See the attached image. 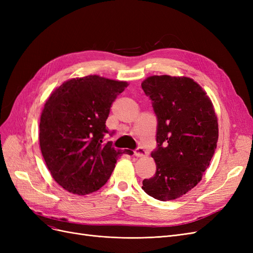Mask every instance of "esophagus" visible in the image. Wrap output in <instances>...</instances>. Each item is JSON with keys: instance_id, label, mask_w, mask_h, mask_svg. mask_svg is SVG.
<instances>
[{"instance_id": "1", "label": "esophagus", "mask_w": 253, "mask_h": 253, "mask_svg": "<svg viewBox=\"0 0 253 253\" xmlns=\"http://www.w3.org/2000/svg\"><path fill=\"white\" fill-rule=\"evenodd\" d=\"M134 154L137 157H142V156L147 155V151H145L144 148H142V147H138L134 151Z\"/></svg>"}]
</instances>
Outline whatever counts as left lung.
I'll use <instances>...</instances> for the list:
<instances>
[{
    "label": "left lung",
    "mask_w": 253,
    "mask_h": 253,
    "mask_svg": "<svg viewBox=\"0 0 253 253\" xmlns=\"http://www.w3.org/2000/svg\"><path fill=\"white\" fill-rule=\"evenodd\" d=\"M141 87L157 118L156 173L142 189L158 201L186 194L202 180L216 149L218 125L209 97L192 79L152 76Z\"/></svg>",
    "instance_id": "left-lung-1"
}]
</instances>
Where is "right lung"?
I'll return each instance as SVG.
<instances>
[{
	"instance_id": "right-lung-1",
	"label": "right lung",
	"mask_w": 253,
	"mask_h": 253,
	"mask_svg": "<svg viewBox=\"0 0 253 253\" xmlns=\"http://www.w3.org/2000/svg\"><path fill=\"white\" fill-rule=\"evenodd\" d=\"M126 86L124 81L86 76L61 84L45 103L41 152L53 179L68 192H95L110 178L117 158L133 154L103 141L111 105Z\"/></svg>"
}]
</instances>
